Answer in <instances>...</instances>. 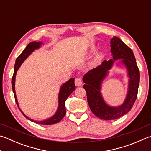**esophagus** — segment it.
Returning <instances> with one entry per match:
<instances>
[{"instance_id":"esophagus-1","label":"esophagus","mask_w":151,"mask_h":151,"mask_svg":"<svg viewBox=\"0 0 151 151\" xmlns=\"http://www.w3.org/2000/svg\"><path fill=\"white\" fill-rule=\"evenodd\" d=\"M75 83L76 86H81L82 85V80L80 78H76Z\"/></svg>"}]
</instances>
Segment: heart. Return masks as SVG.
<instances>
[{
    "instance_id": "heart-1",
    "label": "heart",
    "mask_w": 151,
    "mask_h": 151,
    "mask_svg": "<svg viewBox=\"0 0 151 151\" xmlns=\"http://www.w3.org/2000/svg\"><path fill=\"white\" fill-rule=\"evenodd\" d=\"M94 51V48H92L91 49V51ZM101 57H102V54L100 53V54H98L97 56L96 57V58L94 59V61H92V66H94V65L97 63L98 62V61L100 59Z\"/></svg>"
}]
</instances>
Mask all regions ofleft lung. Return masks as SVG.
I'll use <instances>...</instances> for the list:
<instances>
[{
    "label": "left lung",
    "instance_id": "left-lung-1",
    "mask_svg": "<svg viewBox=\"0 0 151 151\" xmlns=\"http://www.w3.org/2000/svg\"><path fill=\"white\" fill-rule=\"evenodd\" d=\"M111 53L113 59L104 61L99 66L93 68L83 76L85 84L83 88L86 92L87 100L90 109L96 116L104 120L119 118L129 111L137 96L140 81V73L137 65L133 52L117 37L114 36L110 41ZM121 59L120 63L127 68L129 76L128 94L121 106L112 107L108 105L100 92L101 83L113 66L114 62Z\"/></svg>",
    "mask_w": 151,
    "mask_h": 151
}]
</instances>
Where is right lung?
I'll return each instance as SVG.
<instances>
[{"mask_svg": "<svg viewBox=\"0 0 151 151\" xmlns=\"http://www.w3.org/2000/svg\"><path fill=\"white\" fill-rule=\"evenodd\" d=\"M41 45H42V43L41 42H32L29 43V44L26 46V49L22 51L19 57L16 60L15 65H14V75L12 78V90L14 92V95L15 98V101L16 103L17 104L18 108L20 109L21 111L22 114L24 117H26L27 119L30 120L34 123H36L37 124H41V125H52L55 124V123H57L59 122L63 118L64 116L66 114V109H65V101L67 99V98L69 96L71 93H72L74 90H75V78H72L68 80L66 83H64L61 86V88H60V91L59 93V100H58V108H57L56 113L53 116L51 117L50 118L47 119L43 120V121H35V120L30 119L29 117H27L25 114H24L20 108H19L18 102L17 98H16V94L15 92V79H16V73L18 70V68H20L21 65L22 63L25 61L26 59L28 57L30 54H31L32 52H34L35 49H39L41 47Z\"/></svg>", "mask_w": 151, "mask_h": 151, "instance_id": "add662e5", "label": "right lung"}]
</instances>
